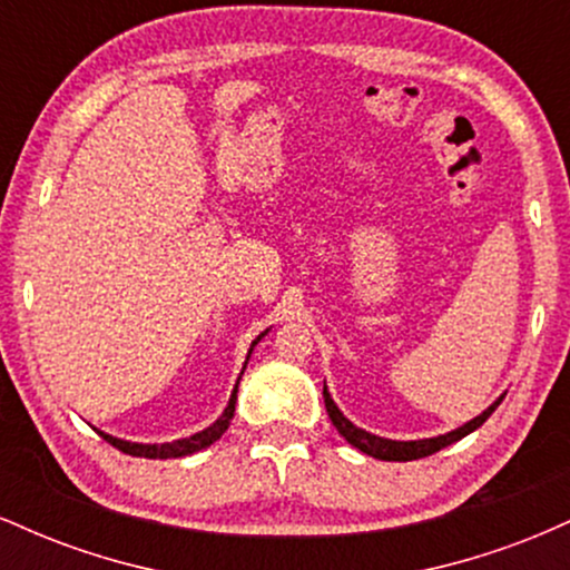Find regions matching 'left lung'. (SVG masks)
Instances as JSON below:
<instances>
[{"mask_svg":"<svg viewBox=\"0 0 570 570\" xmlns=\"http://www.w3.org/2000/svg\"><path fill=\"white\" fill-rule=\"evenodd\" d=\"M324 404H326V412H330V421L332 426H335L340 434L345 436V442L353 444L356 450H362V453H367L372 458H377V461H417V458H426L431 453H436V450L448 448V444H453L461 440V436L472 434L474 429H480L482 423L488 421L490 415H493V410L499 407L501 399L495 404H490V407L482 412V415H476L474 421H469L466 426L450 431V434H442V436H434V440H417V442H394V440H381V436L375 434H367V431L356 429L351 421H345L343 412L335 407V402H332L330 394H326L324 389Z\"/></svg>","mask_w":570,"mask_h":570,"instance_id":"1","label":"left lung"}]
</instances>
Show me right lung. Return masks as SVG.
Here are the masks:
<instances>
[{
    "label": "right lung",
    "instance_id": "obj_1",
    "mask_svg": "<svg viewBox=\"0 0 570 570\" xmlns=\"http://www.w3.org/2000/svg\"><path fill=\"white\" fill-rule=\"evenodd\" d=\"M257 340H254V343H257ZM235 394H238V385L233 389L230 404H227L225 412H222L219 421L214 423V426H208L206 431H200V434L189 436V440H176V442H166V444H136V442L115 440V436H109V434H101V436L112 444V448L122 450V453H128V455H136V458H181L189 453H198V450L208 448L212 442H217L219 436L227 431V426H230L233 412H235Z\"/></svg>",
    "mask_w": 570,
    "mask_h": 570
}]
</instances>
